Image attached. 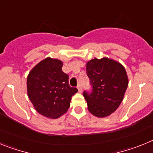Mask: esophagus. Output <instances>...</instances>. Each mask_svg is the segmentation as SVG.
<instances>
[{
  "label": "esophagus",
  "instance_id": "34e87169",
  "mask_svg": "<svg viewBox=\"0 0 153 153\" xmlns=\"http://www.w3.org/2000/svg\"><path fill=\"white\" fill-rule=\"evenodd\" d=\"M77 89H78V90H79V93H81V92H82V85H81L80 83H78V85H77Z\"/></svg>",
  "mask_w": 153,
  "mask_h": 153
}]
</instances>
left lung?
<instances>
[{
    "label": "left lung",
    "mask_w": 153,
    "mask_h": 153,
    "mask_svg": "<svg viewBox=\"0 0 153 153\" xmlns=\"http://www.w3.org/2000/svg\"><path fill=\"white\" fill-rule=\"evenodd\" d=\"M86 74L92 86L90 93H83L88 110L100 118L108 117L122 102L128 86L125 68L109 58H94L86 63Z\"/></svg>",
    "instance_id": "8db88e82"
}]
</instances>
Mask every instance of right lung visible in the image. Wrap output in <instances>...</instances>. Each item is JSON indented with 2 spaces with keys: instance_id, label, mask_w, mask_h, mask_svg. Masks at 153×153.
<instances>
[{
  "instance_id": "add662e5",
  "label": "right lung",
  "mask_w": 153,
  "mask_h": 153,
  "mask_svg": "<svg viewBox=\"0 0 153 153\" xmlns=\"http://www.w3.org/2000/svg\"><path fill=\"white\" fill-rule=\"evenodd\" d=\"M63 62L47 57L36 64L27 79L30 100L40 114L56 119L67 111L78 90L69 85V76L62 70Z\"/></svg>"
}]
</instances>
